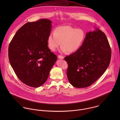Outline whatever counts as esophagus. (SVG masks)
<instances>
[{
    "label": "esophagus",
    "instance_id": "34e87169",
    "mask_svg": "<svg viewBox=\"0 0 120 120\" xmlns=\"http://www.w3.org/2000/svg\"><path fill=\"white\" fill-rule=\"evenodd\" d=\"M58 58L59 59H61V60H62V59H64V57L63 56H62V55H58Z\"/></svg>",
    "mask_w": 120,
    "mask_h": 120
}]
</instances>
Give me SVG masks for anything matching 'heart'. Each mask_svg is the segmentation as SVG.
<instances>
[{
    "label": "heart",
    "instance_id": "b5f03b06",
    "mask_svg": "<svg viewBox=\"0 0 120 120\" xmlns=\"http://www.w3.org/2000/svg\"><path fill=\"white\" fill-rule=\"evenodd\" d=\"M53 33H51L48 36V47L52 51H55L61 42L60 50L63 52L72 53L77 51L81 46L86 37L83 29L70 26L58 27Z\"/></svg>",
    "mask_w": 120,
    "mask_h": 120
}]
</instances>
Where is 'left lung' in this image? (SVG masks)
Listing matches in <instances>:
<instances>
[{
	"instance_id": "1",
	"label": "left lung",
	"mask_w": 120,
	"mask_h": 120,
	"mask_svg": "<svg viewBox=\"0 0 120 120\" xmlns=\"http://www.w3.org/2000/svg\"><path fill=\"white\" fill-rule=\"evenodd\" d=\"M111 56V48L103 32L97 28L87 33L80 48L65 58L69 82L79 88L91 85L108 68Z\"/></svg>"
}]
</instances>
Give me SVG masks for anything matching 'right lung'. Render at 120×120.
Returning <instances> with one entry per match:
<instances>
[{"label": "right lung", "instance_id": "add662e5", "mask_svg": "<svg viewBox=\"0 0 120 120\" xmlns=\"http://www.w3.org/2000/svg\"><path fill=\"white\" fill-rule=\"evenodd\" d=\"M52 22L46 19L24 24L16 32L8 48L11 66L19 80L38 87L47 81L57 56L49 49L48 38Z\"/></svg>", "mask_w": 120, "mask_h": 120}]
</instances>
